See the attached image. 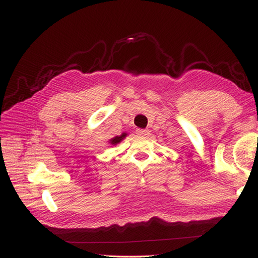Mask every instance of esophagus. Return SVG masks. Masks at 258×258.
Returning <instances> with one entry per match:
<instances>
[{
	"label": "esophagus",
	"mask_w": 258,
	"mask_h": 258,
	"mask_svg": "<svg viewBox=\"0 0 258 258\" xmlns=\"http://www.w3.org/2000/svg\"><path fill=\"white\" fill-rule=\"evenodd\" d=\"M136 134L139 136H142V138H146L147 135H150V131L149 130H143V128H139L136 131Z\"/></svg>",
	"instance_id": "obj_1"
}]
</instances>
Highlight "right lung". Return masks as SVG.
Masks as SVG:
<instances>
[{"instance_id": "add662e5", "label": "right lung", "mask_w": 258, "mask_h": 258, "mask_svg": "<svg viewBox=\"0 0 258 258\" xmlns=\"http://www.w3.org/2000/svg\"><path fill=\"white\" fill-rule=\"evenodd\" d=\"M126 136H127V133H122L120 135H118V136H115V138H113V139H111L108 141V143L109 144H112V145H116V144H118V143H120V142H122Z\"/></svg>"}]
</instances>
